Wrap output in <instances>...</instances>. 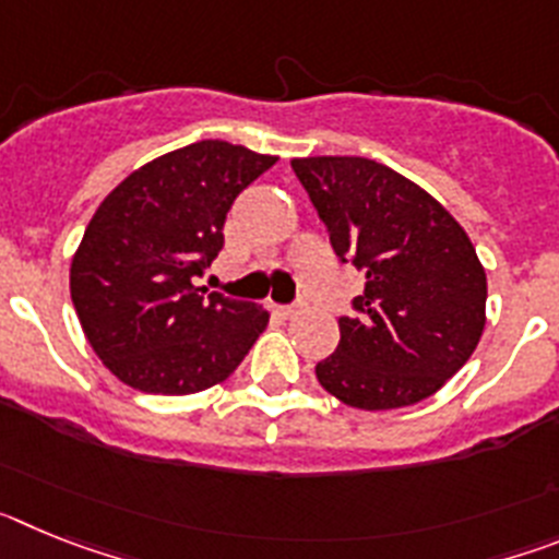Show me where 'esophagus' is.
Returning a JSON list of instances; mask_svg holds the SVG:
<instances>
[{"instance_id": "esophagus-1", "label": "esophagus", "mask_w": 559, "mask_h": 559, "mask_svg": "<svg viewBox=\"0 0 559 559\" xmlns=\"http://www.w3.org/2000/svg\"><path fill=\"white\" fill-rule=\"evenodd\" d=\"M274 313L283 316V319H294V316L299 313V308H296V305H276Z\"/></svg>"}]
</instances>
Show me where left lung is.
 <instances>
[{
  "mask_svg": "<svg viewBox=\"0 0 559 559\" xmlns=\"http://www.w3.org/2000/svg\"><path fill=\"white\" fill-rule=\"evenodd\" d=\"M335 254L367 271L338 347L316 364L333 397L389 412L431 397L471 360L487 324V274L445 206L360 156L294 159Z\"/></svg>",
  "mask_w": 559,
  "mask_h": 559,
  "instance_id": "left-lung-1",
  "label": "left lung"
}]
</instances>
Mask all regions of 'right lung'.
<instances>
[{"label": "right lung", "instance_id": "1", "mask_svg": "<svg viewBox=\"0 0 559 559\" xmlns=\"http://www.w3.org/2000/svg\"><path fill=\"white\" fill-rule=\"evenodd\" d=\"M276 156L201 140L156 156L108 192L72 257L69 290L108 372L147 394H195L229 378L269 324L192 280L224 246L226 212Z\"/></svg>", "mask_w": 559, "mask_h": 559}]
</instances>
